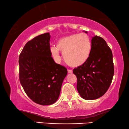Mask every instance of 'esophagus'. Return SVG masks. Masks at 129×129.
Returning a JSON list of instances; mask_svg holds the SVG:
<instances>
[{"label": "esophagus", "mask_w": 129, "mask_h": 129, "mask_svg": "<svg viewBox=\"0 0 129 129\" xmlns=\"http://www.w3.org/2000/svg\"><path fill=\"white\" fill-rule=\"evenodd\" d=\"M68 72L69 73H72L73 71L72 69H68Z\"/></svg>", "instance_id": "obj_1"}]
</instances>
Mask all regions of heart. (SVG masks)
<instances>
[{
    "mask_svg": "<svg viewBox=\"0 0 129 129\" xmlns=\"http://www.w3.org/2000/svg\"><path fill=\"white\" fill-rule=\"evenodd\" d=\"M91 43L88 35L76 34L64 37L58 40L57 47L52 46L50 51L56 60L60 59L59 51L68 64L73 67L84 64L90 56Z\"/></svg>",
    "mask_w": 129,
    "mask_h": 129,
    "instance_id": "b5f03b06",
    "label": "heart"
}]
</instances>
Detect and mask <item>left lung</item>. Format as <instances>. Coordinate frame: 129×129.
I'll use <instances>...</instances> for the list:
<instances>
[{
    "instance_id": "left-lung-1",
    "label": "left lung",
    "mask_w": 129,
    "mask_h": 129,
    "mask_svg": "<svg viewBox=\"0 0 129 129\" xmlns=\"http://www.w3.org/2000/svg\"><path fill=\"white\" fill-rule=\"evenodd\" d=\"M73 72L77 77V90L84 99H97L106 92L112 83L114 69L112 50L103 38L93 37L88 60L74 69Z\"/></svg>"
}]
</instances>
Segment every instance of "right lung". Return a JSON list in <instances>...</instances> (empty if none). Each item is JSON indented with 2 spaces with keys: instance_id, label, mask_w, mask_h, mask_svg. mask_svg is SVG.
Instances as JSON below:
<instances>
[{
  "instance_id": "add662e5",
  "label": "right lung",
  "mask_w": 129,
  "mask_h": 129,
  "mask_svg": "<svg viewBox=\"0 0 129 129\" xmlns=\"http://www.w3.org/2000/svg\"><path fill=\"white\" fill-rule=\"evenodd\" d=\"M49 33L26 43L19 55V80L27 95L41 105L54 104L59 97L65 67L56 64L50 51Z\"/></svg>"
}]
</instances>
